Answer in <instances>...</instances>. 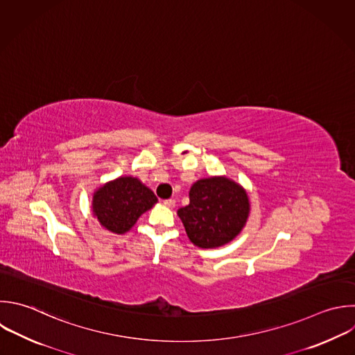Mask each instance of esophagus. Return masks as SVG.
Segmentation results:
<instances>
[{"mask_svg": "<svg viewBox=\"0 0 355 355\" xmlns=\"http://www.w3.org/2000/svg\"><path fill=\"white\" fill-rule=\"evenodd\" d=\"M164 204H165L166 207H169V208H173V207L176 205V201H175L173 198H168V200H164Z\"/></svg>", "mask_w": 355, "mask_h": 355, "instance_id": "1", "label": "esophagus"}]
</instances>
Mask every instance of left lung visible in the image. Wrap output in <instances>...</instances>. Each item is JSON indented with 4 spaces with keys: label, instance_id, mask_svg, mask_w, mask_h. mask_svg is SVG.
<instances>
[{
    "label": "left lung",
    "instance_id": "8db88e82",
    "mask_svg": "<svg viewBox=\"0 0 355 355\" xmlns=\"http://www.w3.org/2000/svg\"><path fill=\"white\" fill-rule=\"evenodd\" d=\"M190 204L178 209L190 241L216 248L232 241L244 227L250 201L245 190L226 176L197 180L189 193Z\"/></svg>",
    "mask_w": 355,
    "mask_h": 355
}]
</instances>
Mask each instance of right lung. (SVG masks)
<instances>
[{
    "instance_id": "obj_1",
    "label": "right lung",
    "mask_w": 355,
    "mask_h": 355,
    "mask_svg": "<svg viewBox=\"0 0 355 355\" xmlns=\"http://www.w3.org/2000/svg\"><path fill=\"white\" fill-rule=\"evenodd\" d=\"M155 194L137 178L121 176L93 194V215L107 230L123 234L157 204Z\"/></svg>"
}]
</instances>
